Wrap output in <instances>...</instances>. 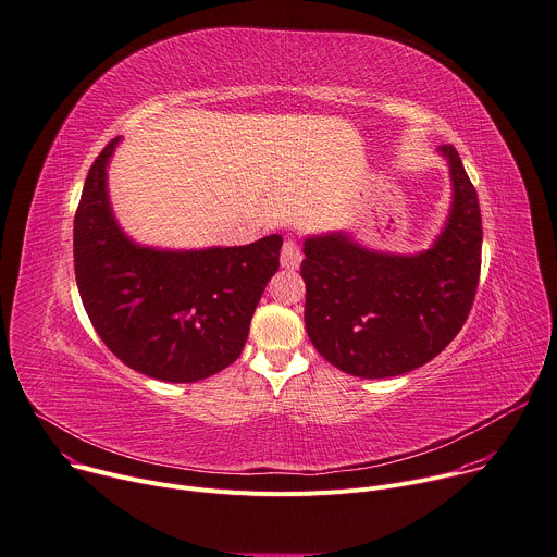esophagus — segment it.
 Segmentation results:
<instances>
[{"mask_svg": "<svg viewBox=\"0 0 557 557\" xmlns=\"http://www.w3.org/2000/svg\"><path fill=\"white\" fill-rule=\"evenodd\" d=\"M300 261H302L300 247H298L294 240H285V243H283V250H281V265H283L285 270H298Z\"/></svg>", "mask_w": 557, "mask_h": 557, "instance_id": "34e87169", "label": "esophagus"}]
</instances>
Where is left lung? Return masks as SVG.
I'll return each mask as SVG.
<instances>
[{"label":"left lung","instance_id":"left-lung-1","mask_svg":"<svg viewBox=\"0 0 557 557\" xmlns=\"http://www.w3.org/2000/svg\"><path fill=\"white\" fill-rule=\"evenodd\" d=\"M451 206L426 250H372L347 232L305 236V330L319 354L358 379H392L436 358L462 330L480 278L478 195L454 146Z\"/></svg>","mask_w":557,"mask_h":557}]
</instances>
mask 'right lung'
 I'll return each mask as SVG.
<instances>
[{
  "label": "right lung",
  "mask_w": 557,
  "mask_h": 557,
  "mask_svg": "<svg viewBox=\"0 0 557 557\" xmlns=\"http://www.w3.org/2000/svg\"><path fill=\"white\" fill-rule=\"evenodd\" d=\"M112 139L95 159L75 214V278L92 327L135 372L197 383L232 364L261 294L278 270L283 236L250 245L161 250L133 240L108 197Z\"/></svg>",
  "instance_id": "1"
}]
</instances>
